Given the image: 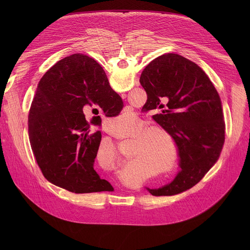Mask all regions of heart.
Returning <instances> with one entry per match:
<instances>
[{
	"label": "heart",
	"instance_id": "heart-1",
	"mask_svg": "<svg viewBox=\"0 0 250 250\" xmlns=\"http://www.w3.org/2000/svg\"><path fill=\"white\" fill-rule=\"evenodd\" d=\"M127 119V116H121L120 121L125 122ZM146 127L147 125L145 123L138 122L135 124L130 133L127 134L128 137H134V141L130 156L133 159L128 161L126 166L127 164L134 165L142 161L149 168L155 165V167L160 168L162 172L168 173L172 171L177 164L178 156V147L174 139L162 128ZM163 139L166 140V144ZM100 154L101 151L98 153V157ZM109 159L113 160V151H111Z\"/></svg>",
	"mask_w": 250,
	"mask_h": 250
}]
</instances>
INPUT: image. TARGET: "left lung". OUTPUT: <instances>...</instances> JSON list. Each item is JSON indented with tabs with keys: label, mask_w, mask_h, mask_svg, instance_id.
<instances>
[{
	"label": "left lung",
	"mask_w": 250,
	"mask_h": 250,
	"mask_svg": "<svg viewBox=\"0 0 250 250\" xmlns=\"http://www.w3.org/2000/svg\"><path fill=\"white\" fill-rule=\"evenodd\" d=\"M139 82L147 109L160 110L152 119L174 139L181 168L170 183L146 190L153 196L182 193L202 180L222 152L226 125L220 96L201 67L175 53L153 59Z\"/></svg>",
	"instance_id": "1"
}]
</instances>
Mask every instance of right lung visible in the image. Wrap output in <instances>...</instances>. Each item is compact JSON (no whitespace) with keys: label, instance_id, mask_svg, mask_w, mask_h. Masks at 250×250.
Returning <instances> with one entry per match:
<instances>
[{"label":"right lung","instance_id":"1","mask_svg":"<svg viewBox=\"0 0 250 250\" xmlns=\"http://www.w3.org/2000/svg\"><path fill=\"white\" fill-rule=\"evenodd\" d=\"M94 105L105 117H116L124 103L101 65L76 53L58 61L42 76L28 114L30 146L43 176L76 194L114 190L94 169L102 134L91 132L95 120L89 123L84 115Z\"/></svg>","mask_w":250,"mask_h":250}]
</instances>
